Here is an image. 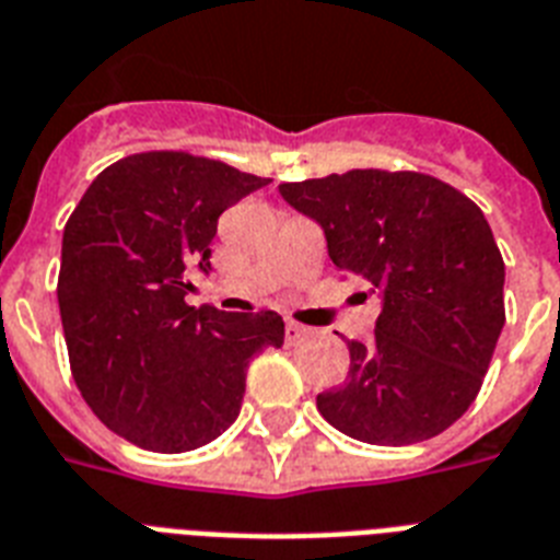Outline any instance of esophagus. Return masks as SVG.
Returning <instances> with one entry per match:
<instances>
[{
    "mask_svg": "<svg viewBox=\"0 0 560 560\" xmlns=\"http://www.w3.org/2000/svg\"><path fill=\"white\" fill-rule=\"evenodd\" d=\"M304 336H311V327L299 325V322H288V325H284V342L288 345L302 342Z\"/></svg>",
    "mask_w": 560,
    "mask_h": 560,
    "instance_id": "34e87169",
    "label": "esophagus"
}]
</instances>
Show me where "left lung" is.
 <instances>
[{
	"label": "left lung",
	"instance_id": "1",
	"mask_svg": "<svg viewBox=\"0 0 560 560\" xmlns=\"http://www.w3.org/2000/svg\"><path fill=\"white\" fill-rule=\"evenodd\" d=\"M325 230L336 267L380 295L374 342H348L339 388L316 397L334 429L371 445L438 438L475 402L506 322L503 258L480 207L422 172L351 170L281 184Z\"/></svg>",
	"mask_w": 560,
	"mask_h": 560
}]
</instances>
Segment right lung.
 Here are the masks:
<instances>
[{
  "label": "right lung",
  "mask_w": 560,
  "mask_h": 560,
  "mask_svg": "<svg viewBox=\"0 0 560 560\" xmlns=\"http://www.w3.org/2000/svg\"><path fill=\"white\" fill-rule=\"evenodd\" d=\"M270 184L189 152L100 172L62 233L59 316L74 383L103 425L161 454L212 443L241 411L247 365L281 348L279 313L189 307L218 218Z\"/></svg>",
  "instance_id": "obj_1"
}]
</instances>
